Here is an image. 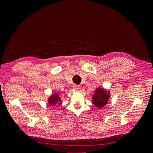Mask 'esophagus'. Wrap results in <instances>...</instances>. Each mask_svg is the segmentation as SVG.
<instances>
[{"mask_svg":"<svg viewBox=\"0 0 153 153\" xmlns=\"http://www.w3.org/2000/svg\"><path fill=\"white\" fill-rule=\"evenodd\" d=\"M73 89L76 91H79L80 90V87L76 85H74L73 86Z\"/></svg>","mask_w":153,"mask_h":153,"instance_id":"obj_1","label":"esophagus"}]
</instances>
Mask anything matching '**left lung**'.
I'll return each instance as SVG.
<instances>
[{
    "label": "left lung",
    "instance_id": "1",
    "mask_svg": "<svg viewBox=\"0 0 153 153\" xmlns=\"http://www.w3.org/2000/svg\"><path fill=\"white\" fill-rule=\"evenodd\" d=\"M111 93L109 89L106 90L101 87H97L92 94V103L98 108H101L108 103Z\"/></svg>",
    "mask_w": 153,
    "mask_h": 153
}]
</instances>
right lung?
I'll return each instance as SVG.
<instances>
[{
    "label": "right lung",
    "mask_w": 153,
    "mask_h": 153,
    "mask_svg": "<svg viewBox=\"0 0 153 153\" xmlns=\"http://www.w3.org/2000/svg\"><path fill=\"white\" fill-rule=\"evenodd\" d=\"M61 92H54L50 96L48 97L47 102L48 105L52 106H59L62 103V100H61Z\"/></svg>",
    "instance_id": "obj_1"
}]
</instances>
